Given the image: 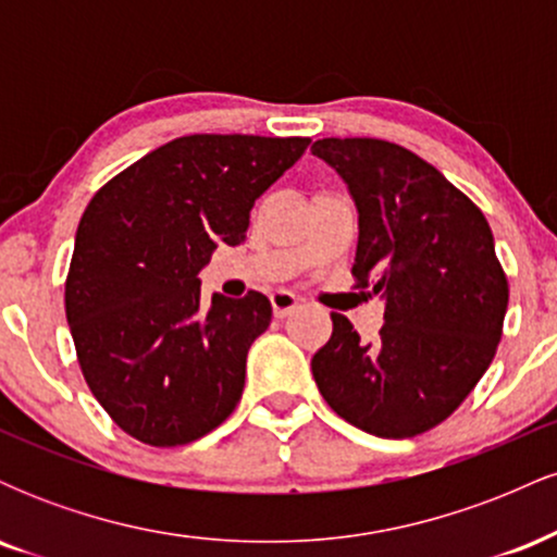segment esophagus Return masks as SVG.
I'll return each instance as SVG.
<instances>
[{
    "label": "esophagus",
    "instance_id": "obj_1",
    "mask_svg": "<svg viewBox=\"0 0 557 557\" xmlns=\"http://www.w3.org/2000/svg\"><path fill=\"white\" fill-rule=\"evenodd\" d=\"M270 300H272L274 317H277V319L293 314V311H296L298 306H300V300L293 296L290 290H274L272 296H270Z\"/></svg>",
    "mask_w": 557,
    "mask_h": 557
}]
</instances>
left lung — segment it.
I'll list each match as a JSON object with an SVG mask.
<instances>
[{
    "label": "left lung",
    "instance_id": "obj_1",
    "mask_svg": "<svg viewBox=\"0 0 557 557\" xmlns=\"http://www.w3.org/2000/svg\"><path fill=\"white\" fill-rule=\"evenodd\" d=\"M319 159L359 209L354 277L385 296L380 337L343 314L311 359L317 387L348 424L403 440L445 421L495 359L508 277L482 209L437 168L380 138H322Z\"/></svg>",
    "mask_w": 557,
    "mask_h": 557
}]
</instances>
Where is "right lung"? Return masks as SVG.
Returning <instances> with one entry per match:
<instances>
[{
  "label": "right lung",
  "instance_id": "1",
  "mask_svg": "<svg viewBox=\"0 0 557 557\" xmlns=\"http://www.w3.org/2000/svg\"><path fill=\"white\" fill-rule=\"evenodd\" d=\"M309 144L196 133L96 190L75 233L65 314L83 380L131 437L188 445L235 411L272 304L251 290L203 311L198 272L220 243L246 240L253 201Z\"/></svg>",
  "mask_w": 557,
  "mask_h": 557
}]
</instances>
